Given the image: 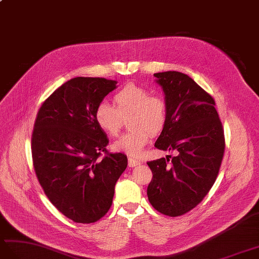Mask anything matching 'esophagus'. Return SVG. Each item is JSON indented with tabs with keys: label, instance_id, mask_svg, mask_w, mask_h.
Listing matches in <instances>:
<instances>
[{
	"label": "esophagus",
	"instance_id": "esophagus-1",
	"mask_svg": "<svg viewBox=\"0 0 259 259\" xmlns=\"http://www.w3.org/2000/svg\"><path fill=\"white\" fill-rule=\"evenodd\" d=\"M140 163H141V161H138L134 158H128V166L130 167H135L137 165H140Z\"/></svg>",
	"mask_w": 259,
	"mask_h": 259
}]
</instances>
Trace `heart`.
I'll return each instance as SVG.
<instances>
[{
	"mask_svg": "<svg viewBox=\"0 0 259 259\" xmlns=\"http://www.w3.org/2000/svg\"><path fill=\"white\" fill-rule=\"evenodd\" d=\"M114 105L98 104L94 118L99 127L115 137L121 132L124 119L128 118L131 131L113 144V148L131 156H140L151 135H158L166 127L168 104L160 93H150L147 88L127 83L115 93Z\"/></svg>",
	"mask_w": 259,
	"mask_h": 259,
	"instance_id": "heart-1",
	"label": "heart"
}]
</instances>
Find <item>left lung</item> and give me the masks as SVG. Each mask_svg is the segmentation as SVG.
Instances as JSON below:
<instances>
[{"label": "left lung", "instance_id": "left-lung-1", "mask_svg": "<svg viewBox=\"0 0 259 259\" xmlns=\"http://www.w3.org/2000/svg\"><path fill=\"white\" fill-rule=\"evenodd\" d=\"M168 104V121L155 147L177 156L147 161L153 178L147 195L154 209L176 218L194 209L217 180L225 150L215 101L189 75L154 74Z\"/></svg>", "mask_w": 259, "mask_h": 259}]
</instances>
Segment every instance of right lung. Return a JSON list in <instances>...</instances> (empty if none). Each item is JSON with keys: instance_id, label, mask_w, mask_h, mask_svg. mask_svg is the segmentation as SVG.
Masks as SVG:
<instances>
[{"instance_id": "right-lung-1", "label": "right lung", "mask_w": 259, "mask_h": 259, "mask_svg": "<svg viewBox=\"0 0 259 259\" xmlns=\"http://www.w3.org/2000/svg\"><path fill=\"white\" fill-rule=\"evenodd\" d=\"M116 81L77 77L44 101L31 134L33 165L57 210L75 223H94L112 205L127 157L106 149L109 140L94 112Z\"/></svg>"}]
</instances>
